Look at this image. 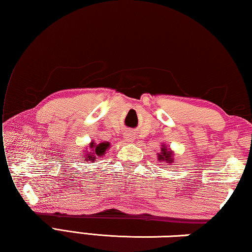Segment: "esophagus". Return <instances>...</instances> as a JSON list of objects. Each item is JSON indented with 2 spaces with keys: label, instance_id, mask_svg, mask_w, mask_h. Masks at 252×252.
<instances>
[{
  "label": "esophagus",
  "instance_id": "1",
  "mask_svg": "<svg viewBox=\"0 0 252 252\" xmlns=\"http://www.w3.org/2000/svg\"><path fill=\"white\" fill-rule=\"evenodd\" d=\"M125 139H126V141H127V142H131L132 140L134 139V135L131 133V132H126V136H125Z\"/></svg>",
  "mask_w": 252,
  "mask_h": 252
}]
</instances>
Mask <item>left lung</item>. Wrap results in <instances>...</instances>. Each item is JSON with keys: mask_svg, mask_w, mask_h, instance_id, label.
I'll return each instance as SVG.
<instances>
[{"mask_svg": "<svg viewBox=\"0 0 252 252\" xmlns=\"http://www.w3.org/2000/svg\"><path fill=\"white\" fill-rule=\"evenodd\" d=\"M158 159H159V161H163V162H168V163H171L173 160V153L171 150H170V149H168V147H165L162 144L161 152L158 153Z\"/></svg>", "mask_w": 252, "mask_h": 252, "instance_id": "1", "label": "left lung"}]
</instances>
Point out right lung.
Returning a JSON list of instances; mask_svg holds the SVG:
<instances>
[{
	"instance_id": "obj_1",
	"label": "right lung",
	"mask_w": 252,
	"mask_h": 252,
	"mask_svg": "<svg viewBox=\"0 0 252 252\" xmlns=\"http://www.w3.org/2000/svg\"><path fill=\"white\" fill-rule=\"evenodd\" d=\"M109 147H110L109 142H101L99 144H96L92 141L90 143V152L84 151V153H87V155L83 156L85 158L84 161L85 162H88V161L93 162L97 157H102L103 155H105L106 149H108Z\"/></svg>"
}]
</instances>
